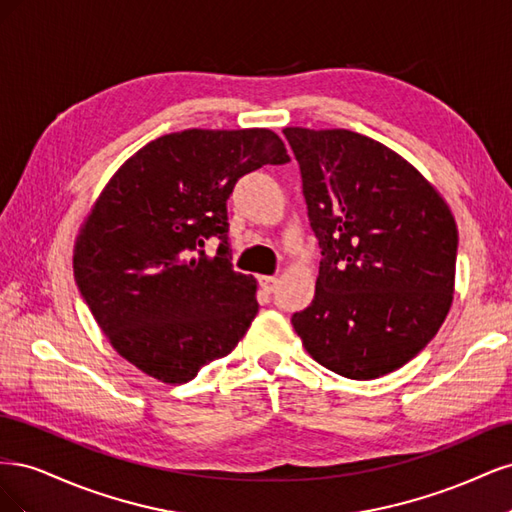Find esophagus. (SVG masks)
<instances>
[{
	"mask_svg": "<svg viewBox=\"0 0 512 512\" xmlns=\"http://www.w3.org/2000/svg\"><path fill=\"white\" fill-rule=\"evenodd\" d=\"M258 284H260V288L265 290V292H273L275 286H277V277H273V275H260L258 277Z\"/></svg>",
	"mask_w": 512,
	"mask_h": 512,
	"instance_id": "obj_1",
	"label": "esophagus"
}]
</instances>
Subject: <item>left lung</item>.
Returning <instances> with one entry per match:
<instances>
[{
    "instance_id": "1",
    "label": "left lung",
    "mask_w": 512,
    "mask_h": 512,
    "mask_svg": "<svg viewBox=\"0 0 512 512\" xmlns=\"http://www.w3.org/2000/svg\"><path fill=\"white\" fill-rule=\"evenodd\" d=\"M322 247L314 301L292 327L314 361L374 380L421 352L453 305L457 222L397 151L344 128H284Z\"/></svg>"
}]
</instances>
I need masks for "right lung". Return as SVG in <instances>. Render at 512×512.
I'll use <instances>...</instances> for the list:
<instances>
[{
    "mask_svg": "<svg viewBox=\"0 0 512 512\" xmlns=\"http://www.w3.org/2000/svg\"><path fill=\"white\" fill-rule=\"evenodd\" d=\"M267 128L183 130L138 149L108 179L74 241V280L123 359L183 384L230 354L258 312L256 280L232 271L226 200L245 173L284 164ZM221 239L207 257L204 241Z\"/></svg>",
    "mask_w": 512,
    "mask_h": 512,
    "instance_id": "1",
    "label": "right lung"
}]
</instances>
